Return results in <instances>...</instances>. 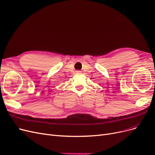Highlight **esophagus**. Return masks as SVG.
<instances>
[{"mask_svg":"<svg viewBox=\"0 0 155 155\" xmlns=\"http://www.w3.org/2000/svg\"><path fill=\"white\" fill-rule=\"evenodd\" d=\"M76 72L78 74V73H80V72H81V71H76Z\"/></svg>","mask_w":155,"mask_h":155,"instance_id":"1","label":"esophagus"}]
</instances>
